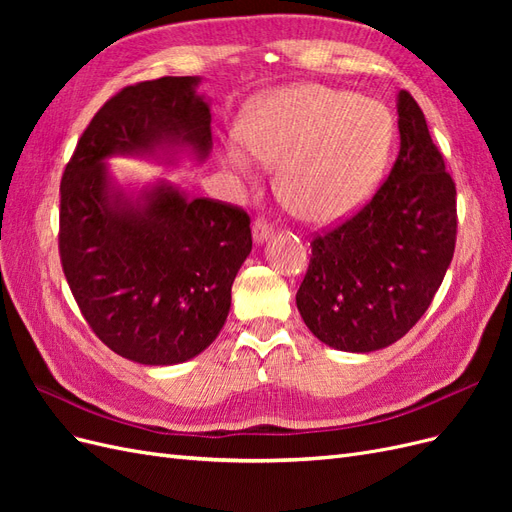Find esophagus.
Here are the masks:
<instances>
[{"instance_id": "34e87169", "label": "esophagus", "mask_w": 512, "mask_h": 512, "mask_svg": "<svg viewBox=\"0 0 512 512\" xmlns=\"http://www.w3.org/2000/svg\"><path fill=\"white\" fill-rule=\"evenodd\" d=\"M271 232H273V226L267 220H262V218H258L254 222V226H252V235H254L256 243H265L271 237Z\"/></svg>"}]
</instances>
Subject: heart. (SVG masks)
Wrapping results in <instances>:
<instances>
[{"mask_svg":"<svg viewBox=\"0 0 512 512\" xmlns=\"http://www.w3.org/2000/svg\"><path fill=\"white\" fill-rule=\"evenodd\" d=\"M239 136L254 158L277 164V192L292 213L331 224L359 209L376 190L389 164L395 119L380 100L301 83L252 102ZM224 160L250 177V160L241 147H226Z\"/></svg>","mask_w":512,"mask_h":512,"instance_id":"heart-1","label":"heart"}]
</instances>
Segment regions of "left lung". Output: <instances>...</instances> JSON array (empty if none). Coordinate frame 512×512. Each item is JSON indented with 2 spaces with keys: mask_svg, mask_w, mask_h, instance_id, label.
Instances as JSON below:
<instances>
[{
  "mask_svg": "<svg viewBox=\"0 0 512 512\" xmlns=\"http://www.w3.org/2000/svg\"><path fill=\"white\" fill-rule=\"evenodd\" d=\"M399 156L348 220L312 239L297 307L320 342L346 352L395 344L427 312L451 265L457 190L421 106L399 91Z\"/></svg>",
  "mask_w": 512,
  "mask_h": 512,
  "instance_id": "8db88e82",
  "label": "left lung"
}]
</instances>
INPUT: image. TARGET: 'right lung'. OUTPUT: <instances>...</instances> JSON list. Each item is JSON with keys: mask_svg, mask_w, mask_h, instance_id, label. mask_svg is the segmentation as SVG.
Returning <instances> with one entry per match:
<instances>
[{"mask_svg": "<svg viewBox=\"0 0 512 512\" xmlns=\"http://www.w3.org/2000/svg\"><path fill=\"white\" fill-rule=\"evenodd\" d=\"M196 76H162L106 100L76 143L59 185V258L89 329L123 359L175 365L222 331L230 288L252 252L250 215L158 185L143 200L111 196L106 158L160 145L211 149L209 104Z\"/></svg>", "mask_w": 512, "mask_h": 512, "instance_id": "add662e5", "label": "right lung"}]
</instances>
